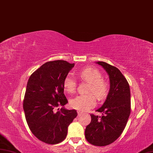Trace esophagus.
Returning a JSON list of instances; mask_svg holds the SVG:
<instances>
[{"label": "esophagus", "mask_w": 153, "mask_h": 153, "mask_svg": "<svg viewBox=\"0 0 153 153\" xmlns=\"http://www.w3.org/2000/svg\"><path fill=\"white\" fill-rule=\"evenodd\" d=\"M82 114V112H80V111H78V116H80V115Z\"/></svg>", "instance_id": "esophagus-1"}]
</instances>
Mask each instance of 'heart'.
<instances>
[{
	"label": "heart",
	"mask_w": 153,
	"mask_h": 153,
	"mask_svg": "<svg viewBox=\"0 0 153 153\" xmlns=\"http://www.w3.org/2000/svg\"><path fill=\"white\" fill-rule=\"evenodd\" d=\"M80 79L89 82L87 91L93 93L98 99L101 100L105 98L109 90V84L106 80L102 79V74L97 68L87 67L79 72ZM63 87L68 93H73L76 88V81L71 74L65 78ZM71 106L80 112H85L93 108L97 104L96 97L93 93L80 94L71 100Z\"/></svg>",
	"instance_id": "heart-1"
}]
</instances>
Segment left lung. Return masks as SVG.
Masks as SVG:
<instances>
[{"label": "left lung", "mask_w": 153, "mask_h": 153, "mask_svg": "<svg viewBox=\"0 0 153 153\" xmlns=\"http://www.w3.org/2000/svg\"><path fill=\"white\" fill-rule=\"evenodd\" d=\"M97 63L108 73L110 90L103 105L97 110L102 116L91 114L85 138L91 145L103 146L114 142L125 128L131 114V91L126 78L117 67L105 62Z\"/></svg>", "instance_id": "1"}]
</instances>
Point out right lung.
Masks as SVG:
<instances>
[{
    "mask_svg": "<svg viewBox=\"0 0 153 153\" xmlns=\"http://www.w3.org/2000/svg\"><path fill=\"white\" fill-rule=\"evenodd\" d=\"M74 66L65 60L49 61L28 79L23 109L32 133L42 142L55 145L64 140L68 126L77 116L74 109L56 111L68 103L63 81Z\"/></svg>",
    "mask_w": 153,
    "mask_h": 153,
    "instance_id": "right-lung-1",
    "label": "right lung"
}]
</instances>
